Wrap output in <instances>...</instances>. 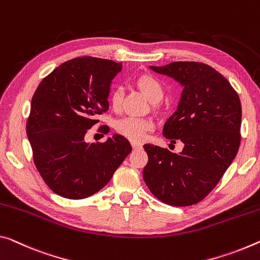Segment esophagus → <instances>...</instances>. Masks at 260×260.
<instances>
[{"label":"esophagus","mask_w":260,"mask_h":260,"mask_svg":"<svg viewBox=\"0 0 260 260\" xmlns=\"http://www.w3.org/2000/svg\"><path fill=\"white\" fill-rule=\"evenodd\" d=\"M143 147V145L141 143H133V149L134 150H139V149H142Z\"/></svg>","instance_id":"34e87169"}]
</instances>
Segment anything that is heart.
<instances>
[{
	"instance_id": "1",
	"label": "heart",
	"mask_w": 260,
	"mask_h": 260,
	"mask_svg": "<svg viewBox=\"0 0 260 260\" xmlns=\"http://www.w3.org/2000/svg\"><path fill=\"white\" fill-rule=\"evenodd\" d=\"M136 83H137V86L141 88L143 93L146 95V98L151 100L152 102H157L162 98L164 89L161 83L153 75L143 74L137 78ZM122 99L123 89L121 87H115L111 90L109 98L110 105L113 107V109L118 110L121 108ZM115 127H116V131L119 135L130 139L131 142H141L145 138L146 134L153 129L154 124L149 118L127 116L117 121Z\"/></svg>"
}]
</instances>
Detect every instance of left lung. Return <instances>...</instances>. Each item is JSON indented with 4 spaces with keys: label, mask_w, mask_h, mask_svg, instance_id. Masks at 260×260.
I'll return each mask as SVG.
<instances>
[{
    "label": "left lung",
    "mask_w": 260,
    "mask_h": 260,
    "mask_svg": "<svg viewBox=\"0 0 260 260\" xmlns=\"http://www.w3.org/2000/svg\"><path fill=\"white\" fill-rule=\"evenodd\" d=\"M183 86L178 109L162 135L185 144L180 153L145 144L149 161L143 179L155 198L174 207L202 201L236 157L241 144L242 106L237 91L221 73L197 61L150 66Z\"/></svg>",
    "instance_id": "1"
}]
</instances>
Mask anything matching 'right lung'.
<instances>
[{"instance_id": "add662e5", "label": "right lung", "mask_w": 260, "mask_h": 260, "mask_svg": "<svg viewBox=\"0 0 260 260\" xmlns=\"http://www.w3.org/2000/svg\"><path fill=\"white\" fill-rule=\"evenodd\" d=\"M122 63L80 57L42 80L31 100L26 135L43 180L55 194L80 200L102 189L127 154L129 141L114 135L105 143L85 142L87 130L109 109L111 80ZM103 134L107 125L100 126Z\"/></svg>"}]
</instances>
